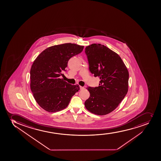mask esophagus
Instances as JSON below:
<instances>
[{
    "mask_svg": "<svg viewBox=\"0 0 161 161\" xmlns=\"http://www.w3.org/2000/svg\"><path fill=\"white\" fill-rule=\"evenodd\" d=\"M84 87L83 86H80V90H83V89H84Z\"/></svg>",
    "mask_w": 161,
    "mask_h": 161,
    "instance_id": "34e87169",
    "label": "esophagus"
}]
</instances>
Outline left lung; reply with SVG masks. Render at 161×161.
<instances>
[{
  "mask_svg": "<svg viewBox=\"0 0 161 161\" xmlns=\"http://www.w3.org/2000/svg\"><path fill=\"white\" fill-rule=\"evenodd\" d=\"M89 69L98 77V86H88L90 97L86 100L88 111L98 115L112 112L123 100L128 91L129 72L121 57L104 45L93 43L86 46Z\"/></svg>",
  "mask_w": 161,
  "mask_h": 161,
  "instance_id": "obj_1",
  "label": "left lung"
}]
</instances>
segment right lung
<instances>
[{
    "instance_id": "obj_1",
    "label": "right lung",
    "mask_w": 161,
    "mask_h": 161,
    "mask_svg": "<svg viewBox=\"0 0 161 161\" xmlns=\"http://www.w3.org/2000/svg\"><path fill=\"white\" fill-rule=\"evenodd\" d=\"M84 46L75 43L55 45L42 52L30 69V88L38 105L49 112L65 108L71 99L80 89L60 79L64 75L68 61L81 53Z\"/></svg>"
}]
</instances>
